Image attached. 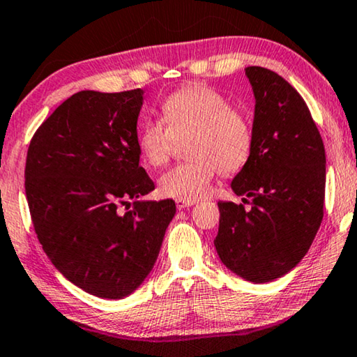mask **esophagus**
Instances as JSON below:
<instances>
[{"label": "esophagus", "mask_w": 357, "mask_h": 357, "mask_svg": "<svg viewBox=\"0 0 357 357\" xmlns=\"http://www.w3.org/2000/svg\"><path fill=\"white\" fill-rule=\"evenodd\" d=\"M193 204H195V201H185V199H177V201H175V206H177L178 211H182V209H185V207H190V206H193Z\"/></svg>", "instance_id": "esophagus-1"}]
</instances>
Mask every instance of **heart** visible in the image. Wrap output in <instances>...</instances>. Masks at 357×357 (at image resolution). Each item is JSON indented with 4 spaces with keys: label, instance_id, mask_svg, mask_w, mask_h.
Wrapping results in <instances>:
<instances>
[{
    "label": "heart",
    "instance_id": "heart-1",
    "mask_svg": "<svg viewBox=\"0 0 357 357\" xmlns=\"http://www.w3.org/2000/svg\"><path fill=\"white\" fill-rule=\"evenodd\" d=\"M161 113L166 124L148 119L137 130L144 161L151 167L166 166L175 142L188 135L186 156L191 160L160 178L164 196L202 199L211 193L217 171L234 174L248 164L254 150V129L220 92L202 84L183 86L164 98Z\"/></svg>",
    "mask_w": 357,
    "mask_h": 357
}]
</instances>
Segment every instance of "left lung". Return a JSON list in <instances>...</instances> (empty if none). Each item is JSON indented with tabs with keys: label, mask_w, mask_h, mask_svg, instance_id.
I'll use <instances>...</instances> for the list:
<instances>
[{
	"label": "left lung",
	"mask_w": 357,
	"mask_h": 357,
	"mask_svg": "<svg viewBox=\"0 0 357 357\" xmlns=\"http://www.w3.org/2000/svg\"><path fill=\"white\" fill-rule=\"evenodd\" d=\"M245 75L255 96L254 150L231 182L243 202H218L213 244L238 276L270 282L298 265L321 227L326 150L303 97L282 76L263 67Z\"/></svg>",
	"instance_id": "obj_1"
}]
</instances>
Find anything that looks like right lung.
<instances>
[{
	"label": "right lung",
	"instance_id": "1",
	"mask_svg": "<svg viewBox=\"0 0 357 357\" xmlns=\"http://www.w3.org/2000/svg\"><path fill=\"white\" fill-rule=\"evenodd\" d=\"M142 96L76 92L26 151L25 195L43 250L68 281L102 298H123L144 282L175 215L172 199L137 201L155 190L139 166Z\"/></svg>",
	"mask_w": 357,
	"mask_h": 357
}]
</instances>
